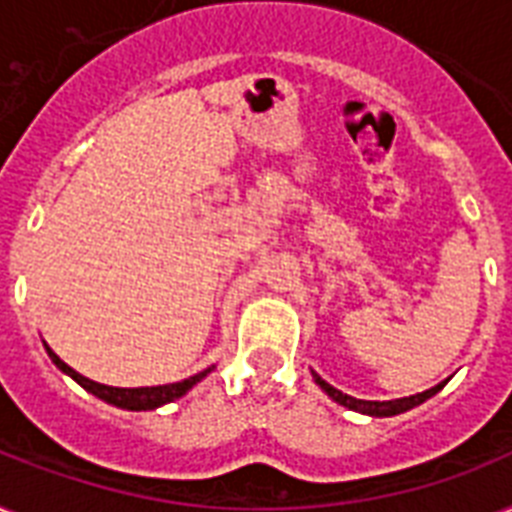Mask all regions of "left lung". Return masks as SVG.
<instances>
[{"label":"left lung","instance_id":"1","mask_svg":"<svg viewBox=\"0 0 512 512\" xmlns=\"http://www.w3.org/2000/svg\"><path fill=\"white\" fill-rule=\"evenodd\" d=\"M313 380L319 382V388L324 390L327 396L335 398L337 404L348 406V409H353V412L372 414V417H393V414L406 412V409H412V406L422 404L425 398H430L433 393H438V390L444 388V382H441V385H436V388L422 390V393H417V396H409V398H396V401H361V398H353V396H348V393H342V390L332 388L329 382L321 380L319 374H313Z\"/></svg>","mask_w":512,"mask_h":512}]
</instances>
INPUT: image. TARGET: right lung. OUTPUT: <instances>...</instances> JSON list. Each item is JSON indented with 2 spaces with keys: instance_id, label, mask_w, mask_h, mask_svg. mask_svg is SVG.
Returning <instances> with one entry per match:
<instances>
[{
  "instance_id": "obj_1",
  "label": "right lung",
  "mask_w": 512,
  "mask_h": 512,
  "mask_svg": "<svg viewBox=\"0 0 512 512\" xmlns=\"http://www.w3.org/2000/svg\"><path fill=\"white\" fill-rule=\"evenodd\" d=\"M44 348H47V345H44ZM47 353H50L52 364L58 366L60 372H66L68 377H74L84 390H90L92 396L103 398V401H108V404L122 406V409H132V412H146V409H156V406L170 404V401L180 398L183 393H188V390H191L201 377H207V374L212 372V366H209V369L193 374V377H188V380L172 382V385H156V388H111V385H100V382L87 380V377H82L79 372H74V369H71L66 361H60L50 348H47Z\"/></svg>"
}]
</instances>
